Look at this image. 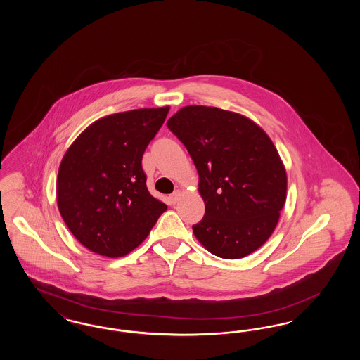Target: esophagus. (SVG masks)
I'll return each instance as SVG.
<instances>
[{
  "label": "esophagus",
  "mask_w": 360,
  "mask_h": 360,
  "mask_svg": "<svg viewBox=\"0 0 360 360\" xmlns=\"http://www.w3.org/2000/svg\"><path fill=\"white\" fill-rule=\"evenodd\" d=\"M179 198H181V191H179V190H175L172 195L169 197V200H170L172 204H176V202L179 201Z\"/></svg>",
  "instance_id": "esophagus-1"
}]
</instances>
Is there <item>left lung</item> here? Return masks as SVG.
<instances>
[{
  "label": "left lung",
  "instance_id": "left-lung-1",
  "mask_svg": "<svg viewBox=\"0 0 360 360\" xmlns=\"http://www.w3.org/2000/svg\"><path fill=\"white\" fill-rule=\"evenodd\" d=\"M167 127L200 175L205 214L193 225L197 240L223 259L257 251L286 201V170L271 139L239 113L201 105L182 108Z\"/></svg>",
  "mask_w": 360,
  "mask_h": 360
}]
</instances>
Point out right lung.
Returning a JSON list of instances; mask_svg holds the SVG:
<instances>
[{
    "mask_svg": "<svg viewBox=\"0 0 360 360\" xmlns=\"http://www.w3.org/2000/svg\"><path fill=\"white\" fill-rule=\"evenodd\" d=\"M169 109H136L94 121L63 156L56 181L58 207L87 250L124 257L166 212L167 205L147 188L141 159Z\"/></svg>",
    "mask_w": 360,
    "mask_h": 360,
    "instance_id": "right-lung-1",
    "label": "right lung"
}]
</instances>
